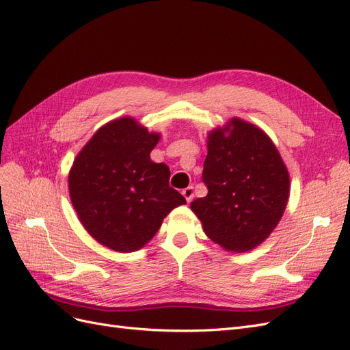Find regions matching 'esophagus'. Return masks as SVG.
<instances>
[{
  "label": "esophagus",
  "mask_w": 350,
  "mask_h": 350,
  "mask_svg": "<svg viewBox=\"0 0 350 350\" xmlns=\"http://www.w3.org/2000/svg\"><path fill=\"white\" fill-rule=\"evenodd\" d=\"M183 196L185 197L187 203H191L193 198H194V188H193V187H188V188H185L184 191H183Z\"/></svg>",
  "instance_id": "obj_1"
}]
</instances>
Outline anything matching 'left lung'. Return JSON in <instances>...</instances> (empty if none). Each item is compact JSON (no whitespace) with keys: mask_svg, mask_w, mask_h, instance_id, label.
<instances>
[{"mask_svg":"<svg viewBox=\"0 0 350 350\" xmlns=\"http://www.w3.org/2000/svg\"><path fill=\"white\" fill-rule=\"evenodd\" d=\"M203 183L191 210L206 235L229 251H250L278 226L289 198V172L258 126L232 118L207 135Z\"/></svg>","mask_w":350,"mask_h":350,"instance_id":"1","label":"left lung"}]
</instances>
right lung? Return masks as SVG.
Returning <instances> with one entry per match:
<instances>
[{
  "label": "right lung",
  "instance_id": "obj_1",
  "mask_svg": "<svg viewBox=\"0 0 350 350\" xmlns=\"http://www.w3.org/2000/svg\"><path fill=\"white\" fill-rule=\"evenodd\" d=\"M161 135L130 116L99 129L68 175L71 203L89 234L118 252L140 250L185 198L169 187L171 171L150 152Z\"/></svg>",
  "mask_w": 350,
  "mask_h": 350
}]
</instances>
